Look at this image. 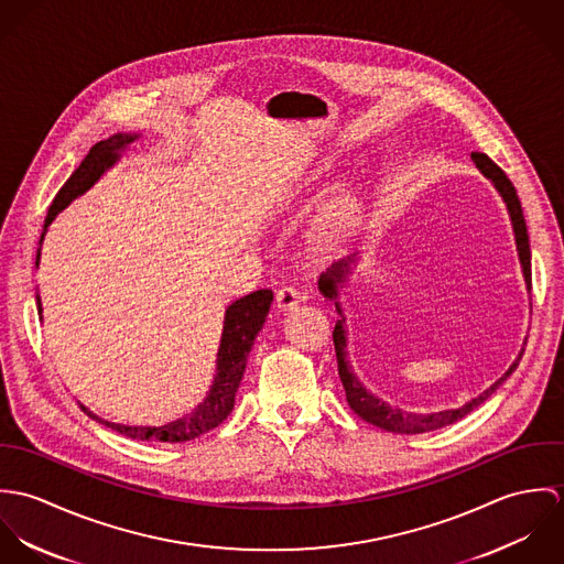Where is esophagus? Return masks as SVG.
I'll list each match as a JSON object with an SVG mask.
<instances>
[{
	"instance_id": "1",
	"label": "esophagus",
	"mask_w": 564,
	"mask_h": 564,
	"mask_svg": "<svg viewBox=\"0 0 564 564\" xmlns=\"http://www.w3.org/2000/svg\"><path fill=\"white\" fill-rule=\"evenodd\" d=\"M275 302H278V308L286 313V311H293V308L300 306L302 293L295 286H282L278 291V295H275Z\"/></svg>"
}]
</instances>
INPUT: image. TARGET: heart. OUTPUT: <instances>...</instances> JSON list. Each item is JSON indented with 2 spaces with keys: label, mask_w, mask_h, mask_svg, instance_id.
I'll return each mask as SVG.
<instances>
[{
  "label": "heart",
  "mask_w": 564,
  "mask_h": 564,
  "mask_svg": "<svg viewBox=\"0 0 564 564\" xmlns=\"http://www.w3.org/2000/svg\"><path fill=\"white\" fill-rule=\"evenodd\" d=\"M354 215H356V199H354L351 191L343 188L323 208L319 226L325 235L336 237V235H343L351 226Z\"/></svg>",
  "instance_id": "obj_1"
}]
</instances>
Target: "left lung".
I'll return each mask as SVG.
<instances>
[{
    "label": "left lung",
    "instance_id": "left-lung-1",
    "mask_svg": "<svg viewBox=\"0 0 564 564\" xmlns=\"http://www.w3.org/2000/svg\"><path fill=\"white\" fill-rule=\"evenodd\" d=\"M471 159L476 162L478 171L495 186V191L499 193V197L506 204V210H508V217H510V226H512V232H514V245H517V253H519L525 289L530 293V289H532L530 241H528V228H525V219H523V210H521V202L517 197V191H514L512 182L508 180V175L495 162L490 161L488 156L471 154ZM358 260H360V251H354L351 256L334 262L325 273H322L319 291H322L323 297H327V300H332L336 304V311L340 315V319L336 322L334 332H332L334 349H336V362H338V376H340L347 402H349L351 410L360 419H365V421H369V423H373V425H378V427H382L387 432H393V434H423V432L441 430L445 425H452V423L460 421L471 410H476L480 403L486 402L512 376V371L519 367V360L523 356V347H521L519 356L514 358V362L508 367V371L497 382H492L478 398H474L471 402H467L465 405H460V408H449V410H438V412H408V410H403L400 405L384 402L382 398L371 393L362 384V380L356 376V371H354V367L349 362V351H347L345 313L340 308L338 295L345 289V284L349 280V273L356 269Z\"/></svg>",
    "mask_w": 564,
    "mask_h": 564
}]
</instances>
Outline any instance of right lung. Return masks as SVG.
Listing matches in <instances>:
<instances>
[{
    "label": "right lung",
    "instance_id": "add662e5",
    "mask_svg": "<svg viewBox=\"0 0 564 564\" xmlns=\"http://www.w3.org/2000/svg\"><path fill=\"white\" fill-rule=\"evenodd\" d=\"M139 139H141L139 132H117L110 139L99 141L90 148L86 159L72 173V177L65 182V186L58 191V195L54 197V202L50 206V213H47V219L43 226V235L39 241V251H36V267L41 262V245L47 235V228L56 219V215L61 210H65L74 199L84 195L108 169H112L117 162L121 161V156L128 152V148ZM271 302H273V293L269 289H262V291H253V293L245 295L226 308L224 332H221V340H219V349H217L215 378H213V384H210L204 402L197 403L193 408V412L182 414L180 419L156 427V425L112 423V421L97 416L84 403H80L82 410L97 423H101L128 438H134V441L186 443V441H193V438L206 434L208 430L224 423V419H228V414L235 408V398H237L242 373L247 367V356L251 351V345H253L258 332L264 325ZM36 306H39V319L43 322V306H41L39 295H36Z\"/></svg>",
    "mask_w": 564,
    "mask_h": 564
}]
</instances>
